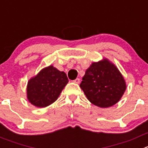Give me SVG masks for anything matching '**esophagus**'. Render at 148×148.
Returning <instances> with one entry per match:
<instances>
[{
    "label": "esophagus",
    "instance_id": "1",
    "mask_svg": "<svg viewBox=\"0 0 148 148\" xmlns=\"http://www.w3.org/2000/svg\"><path fill=\"white\" fill-rule=\"evenodd\" d=\"M73 82L75 84H79L80 83V78H76V79H75L74 81H73Z\"/></svg>",
    "mask_w": 148,
    "mask_h": 148
}]
</instances>
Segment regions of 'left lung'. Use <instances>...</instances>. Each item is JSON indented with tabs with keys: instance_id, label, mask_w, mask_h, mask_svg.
Instances as JSON below:
<instances>
[{
	"instance_id": "1",
	"label": "left lung",
	"mask_w": 148,
	"mask_h": 148,
	"mask_svg": "<svg viewBox=\"0 0 148 148\" xmlns=\"http://www.w3.org/2000/svg\"><path fill=\"white\" fill-rule=\"evenodd\" d=\"M80 87L92 103L101 108H108L120 101L126 84L116 66L104 59L90 65Z\"/></svg>"
}]
</instances>
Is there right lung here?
<instances>
[{
	"mask_svg": "<svg viewBox=\"0 0 148 148\" xmlns=\"http://www.w3.org/2000/svg\"><path fill=\"white\" fill-rule=\"evenodd\" d=\"M67 83L68 78L65 73L51 65L28 81L27 98L35 106L46 107L57 100Z\"/></svg>",
	"mask_w": 148,
	"mask_h": 148,
	"instance_id": "obj_1",
	"label": "right lung"
}]
</instances>
